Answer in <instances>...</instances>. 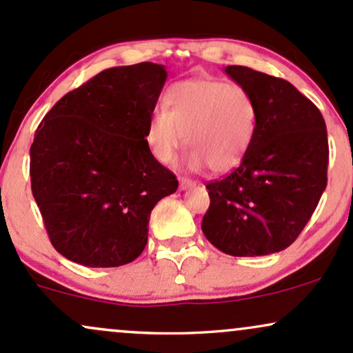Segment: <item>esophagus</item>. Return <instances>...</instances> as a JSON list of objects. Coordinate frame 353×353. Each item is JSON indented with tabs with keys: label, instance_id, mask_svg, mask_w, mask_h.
I'll return each mask as SVG.
<instances>
[{
	"label": "esophagus",
	"instance_id": "1",
	"mask_svg": "<svg viewBox=\"0 0 353 353\" xmlns=\"http://www.w3.org/2000/svg\"><path fill=\"white\" fill-rule=\"evenodd\" d=\"M196 185V181H193V180H190V178H187V176H181L180 178V188L181 190H187V188H193Z\"/></svg>",
	"mask_w": 353,
	"mask_h": 353
}]
</instances>
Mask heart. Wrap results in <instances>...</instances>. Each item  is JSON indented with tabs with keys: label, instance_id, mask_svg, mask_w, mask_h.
<instances>
[{
	"label": "heart",
	"instance_id": "heart-1",
	"mask_svg": "<svg viewBox=\"0 0 353 353\" xmlns=\"http://www.w3.org/2000/svg\"><path fill=\"white\" fill-rule=\"evenodd\" d=\"M256 126L259 108L250 91L216 78H190L166 90L163 110L146 123L145 141L160 163H170L185 143L190 170L208 165L225 173L247 155Z\"/></svg>",
	"mask_w": 353,
	"mask_h": 353
}]
</instances>
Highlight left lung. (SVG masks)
I'll list each match as a JSON object with an SVG mask.
<instances>
[{
    "instance_id": "8db88e82",
    "label": "left lung",
    "mask_w": 353,
    "mask_h": 353,
    "mask_svg": "<svg viewBox=\"0 0 353 353\" xmlns=\"http://www.w3.org/2000/svg\"><path fill=\"white\" fill-rule=\"evenodd\" d=\"M225 73L252 93L259 126L240 165L207 183L201 230L227 255H270L294 243L327 187L325 120L287 80L247 66Z\"/></svg>"
}]
</instances>
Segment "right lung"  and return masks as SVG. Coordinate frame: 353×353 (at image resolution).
<instances>
[{"instance_id":"obj_1","label":"right lung","mask_w":353,"mask_h":353,"mask_svg":"<svg viewBox=\"0 0 353 353\" xmlns=\"http://www.w3.org/2000/svg\"><path fill=\"white\" fill-rule=\"evenodd\" d=\"M165 81V66L150 61L105 70L39 123L30 148L31 192L51 245L71 262H133L148 241L153 207L176 192V176L145 141Z\"/></svg>"}]
</instances>
